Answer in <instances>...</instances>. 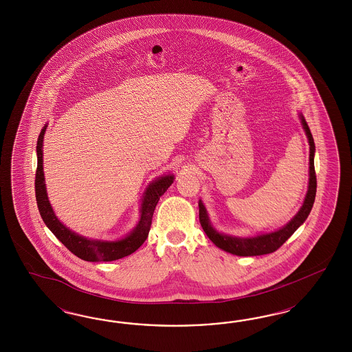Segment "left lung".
<instances>
[{
    "label": "left lung",
    "instance_id": "left-lung-1",
    "mask_svg": "<svg viewBox=\"0 0 352 352\" xmlns=\"http://www.w3.org/2000/svg\"><path fill=\"white\" fill-rule=\"evenodd\" d=\"M299 118H300L302 126L306 131L309 143V190L306 193L302 208L299 209L298 213L294 215V218L288 224H285L284 227H281L280 230L274 231V232L256 234L252 237H236V236H230V234H219L210 223L209 215L204 206L203 201L201 200L199 201V218H200V223H201L205 234H208V237L213 241L215 245L223 249L224 252L240 256H263V254L274 253L288 240L292 234L297 231L299 226L307 219L309 212L312 209V205L315 203V196H316V174H315V165H314L315 143H314V138H312V134L309 131L306 120L302 115H299Z\"/></svg>",
    "mask_w": 352,
    "mask_h": 352
}]
</instances>
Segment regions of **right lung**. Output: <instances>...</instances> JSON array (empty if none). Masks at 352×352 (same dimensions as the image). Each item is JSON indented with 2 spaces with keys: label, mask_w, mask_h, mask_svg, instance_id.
I'll use <instances>...</instances> for the list:
<instances>
[{
  "label": "right lung",
  "mask_w": 352,
  "mask_h": 352,
  "mask_svg": "<svg viewBox=\"0 0 352 352\" xmlns=\"http://www.w3.org/2000/svg\"><path fill=\"white\" fill-rule=\"evenodd\" d=\"M46 128L47 125L43 126L37 140V147H36L37 170H36V179H34L36 201L45 224L71 253H74L76 256L87 262H111L134 253L139 246L146 241L151 223H152L155 208L159 203L161 196L170 187L171 183L174 181V175L173 174L162 175L149 184L142 199L138 224L124 239L116 240V241L87 239L81 234H76L68 227H65L54 213L53 208L49 201L43 168V135H45Z\"/></svg>",
  "instance_id": "right-lung-1"
}]
</instances>
